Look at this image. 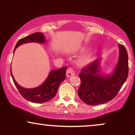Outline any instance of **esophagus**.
Listing matches in <instances>:
<instances>
[{"label":"esophagus","mask_w":135,"mask_h":135,"mask_svg":"<svg viewBox=\"0 0 135 135\" xmlns=\"http://www.w3.org/2000/svg\"><path fill=\"white\" fill-rule=\"evenodd\" d=\"M75 75V72H74V69L72 68H70L66 70V75L67 77H71Z\"/></svg>","instance_id":"esophagus-1"}]
</instances>
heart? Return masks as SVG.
Listing matches in <instances>:
<instances>
[{
  "label": "heart",
  "instance_id": "obj_1",
  "mask_svg": "<svg viewBox=\"0 0 135 135\" xmlns=\"http://www.w3.org/2000/svg\"><path fill=\"white\" fill-rule=\"evenodd\" d=\"M89 61H90V56H86L80 59L79 62L80 64H86V63H89Z\"/></svg>",
  "mask_w": 135,
  "mask_h": 135
}]
</instances>
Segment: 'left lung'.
Wrapping results in <instances>:
<instances>
[{"instance_id":"obj_1","label":"left lung","mask_w":135,"mask_h":135,"mask_svg":"<svg viewBox=\"0 0 135 135\" xmlns=\"http://www.w3.org/2000/svg\"><path fill=\"white\" fill-rule=\"evenodd\" d=\"M119 58L110 74L100 72L102 58L94 60L79 74L81 84L78 95L89 105H97L112 100L117 95L128 76V55L126 49L119 44Z\"/></svg>"}]
</instances>
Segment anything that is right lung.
Instances as JSON below:
<instances>
[{
  "mask_svg": "<svg viewBox=\"0 0 135 135\" xmlns=\"http://www.w3.org/2000/svg\"><path fill=\"white\" fill-rule=\"evenodd\" d=\"M28 42L44 44L46 42V38L44 33L41 32H36L19 40L14 49V53L17 47L23 44ZM66 69L67 66H64L60 69L51 70L49 72L47 79L41 85L38 87L30 89L21 87L17 83L11 72V75L15 86L19 91L20 93L25 99L33 103H41L50 101L55 97L60 84L65 79Z\"/></svg>",
  "mask_w": 135,
  "mask_h": 135,
  "instance_id": "obj_1",
  "label": "right lung"
}]
</instances>
